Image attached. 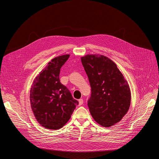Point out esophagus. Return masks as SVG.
Returning <instances> with one entry per match:
<instances>
[{
    "mask_svg": "<svg viewBox=\"0 0 159 159\" xmlns=\"http://www.w3.org/2000/svg\"><path fill=\"white\" fill-rule=\"evenodd\" d=\"M83 103H84V101H83V99L80 98V99L79 100V106L82 105Z\"/></svg>",
    "mask_w": 159,
    "mask_h": 159,
    "instance_id": "obj_1",
    "label": "esophagus"
}]
</instances>
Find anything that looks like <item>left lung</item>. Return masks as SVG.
<instances>
[{"instance_id": "8db88e82", "label": "left lung", "mask_w": 159, "mask_h": 159, "mask_svg": "<svg viewBox=\"0 0 159 159\" xmlns=\"http://www.w3.org/2000/svg\"><path fill=\"white\" fill-rule=\"evenodd\" d=\"M91 93L88 106L94 120L104 127L117 123L128 112L131 102L129 86L116 64L101 55L81 58Z\"/></svg>"}]
</instances>
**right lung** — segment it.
<instances>
[{
  "instance_id": "1",
  "label": "right lung",
  "mask_w": 159,
  "mask_h": 159,
  "mask_svg": "<svg viewBox=\"0 0 159 159\" xmlns=\"http://www.w3.org/2000/svg\"><path fill=\"white\" fill-rule=\"evenodd\" d=\"M70 55L55 57L35 79L30 90L32 111L39 124L47 129H58L68 122L79 102L61 84V67Z\"/></svg>"
}]
</instances>
